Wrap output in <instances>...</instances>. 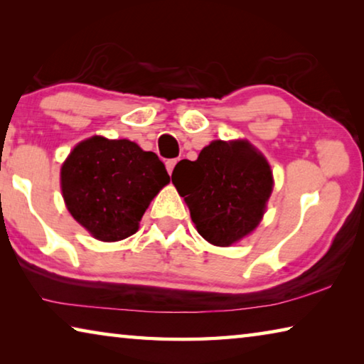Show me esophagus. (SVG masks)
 <instances>
[{"label":"esophagus","mask_w":364,"mask_h":364,"mask_svg":"<svg viewBox=\"0 0 364 364\" xmlns=\"http://www.w3.org/2000/svg\"><path fill=\"white\" fill-rule=\"evenodd\" d=\"M176 164H178L176 159H170V160H167V162H165V167H167V171H168L170 175H171V171H173Z\"/></svg>","instance_id":"obj_1"}]
</instances>
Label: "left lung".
Returning <instances> with one entry per match:
<instances>
[{"instance_id":"obj_1","label":"left lung","mask_w":364,"mask_h":364,"mask_svg":"<svg viewBox=\"0 0 364 364\" xmlns=\"http://www.w3.org/2000/svg\"><path fill=\"white\" fill-rule=\"evenodd\" d=\"M171 181L184 197L200 236L228 247L262 221L273 191V171L249 141L217 139L194 162H178Z\"/></svg>"}]
</instances>
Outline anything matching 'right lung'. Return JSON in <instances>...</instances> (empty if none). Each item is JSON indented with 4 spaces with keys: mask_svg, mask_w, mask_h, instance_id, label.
I'll return each mask as SVG.
<instances>
[{
    "mask_svg": "<svg viewBox=\"0 0 364 364\" xmlns=\"http://www.w3.org/2000/svg\"><path fill=\"white\" fill-rule=\"evenodd\" d=\"M168 183L157 154L128 139L91 136L73 147L60 168L67 210L104 242L136 232L151 200Z\"/></svg>",
    "mask_w": 364,
    "mask_h": 364,
    "instance_id": "right-lung-1",
    "label": "right lung"
}]
</instances>
